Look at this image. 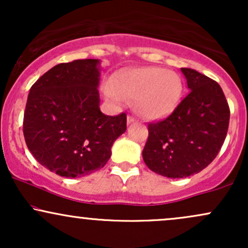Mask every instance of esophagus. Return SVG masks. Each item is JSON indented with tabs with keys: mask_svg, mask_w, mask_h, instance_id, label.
Here are the masks:
<instances>
[{
	"mask_svg": "<svg viewBox=\"0 0 248 248\" xmlns=\"http://www.w3.org/2000/svg\"><path fill=\"white\" fill-rule=\"evenodd\" d=\"M127 122H128V124H133V122H136V119L134 118L133 115H128L127 116Z\"/></svg>",
	"mask_w": 248,
	"mask_h": 248,
	"instance_id": "obj_1",
	"label": "esophagus"
}]
</instances>
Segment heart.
Returning <instances> with one entry per match:
<instances>
[{"label": "heart", "mask_w": 248, "mask_h": 248, "mask_svg": "<svg viewBox=\"0 0 248 248\" xmlns=\"http://www.w3.org/2000/svg\"><path fill=\"white\" fill-rule=\"evenodd\" d=\"M182 82L176 73L163 67L124 70L113 78L105 93L112 100L135 99L136 110L148 119L169 115L182 95Z\"/></svg>", "instance_id": "heart-1"}]
</instances>
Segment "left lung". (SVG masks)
Wrapping results in <instances>:
<instances>
[{"mask_svg": "<svg viewBox=\"0 0 248 248\" xmlns=\"http://www.w3.org/2000/svg\"><path fill=\"white\" fill-rule=\"evenodd\" d=\"M190 92L173 112L148 124L142 156L154 172L183 178L202 171L218 155L226 138L230 107L217 81L183 67Z\"/></svg>", "mask_w": 248, "mask_h": 248, "instance_id": "left-lung-1", "label": "left lung"}]
</instances>
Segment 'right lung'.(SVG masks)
<instances>
[{
  "label": "right lung",
  "instance_id": "right-lung-1",
  "mask_svg": "<svg viewBox=\"0 0 248 248\" xmlns=\"http://www.w3.org/2000/svg\"><path fill=\"white\" fill-rule=\"evenodd\" d=\"M99 61L62 62L30 88L23 134L43 167L75 178L101 169L110 148L126 132L127 115H105L99 108Z\"/></svg>",
  "mask_w": 248,
  "mask_h": 248
}]
</instances>
